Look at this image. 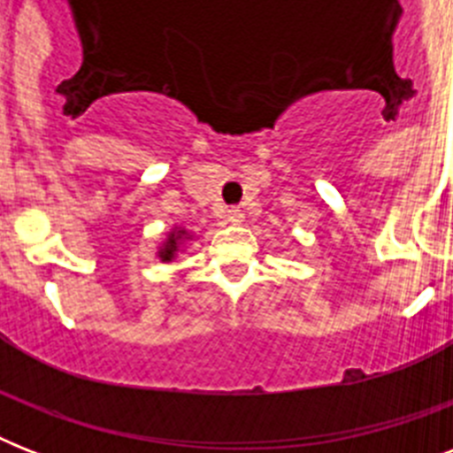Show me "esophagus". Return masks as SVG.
Listing matches in <instances>:
<instances>
[{
    "label": "esophagus",
    "instance_id": "esophagus-1",
    "mask_svg": "<svg viewBox=\"0 0 453 453\" xmlns=\"http://www.w3.org/2000/svg\"><path fill=\"white\" fill-rule=\"evenodd\" d=\"M220 219H223V223H227V226H240L244 216H242V211L237 209V206H230V209H226V211H223V216H220Z\"/></svg>",
    "mask_w": 453,
    "mask_h": 453
}]
</instances>
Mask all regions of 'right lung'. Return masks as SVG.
I'll return each mask as SVG.
<instances>
[{"label":"right lung","mask_w":453,"mask_h":453,"mask_svg":"<svg viewBox=\"0 0 453 453\" xmlns=\"http://www.w3.org/2000/svg\"><path fill=\"white\" fill-rule=\"evenodd\" d=\"M185 240H190V234L185 233V230H180V227L171 230L169 237H166V242H164L162 247H159V251H157V256H159L164 263H171L173 258H176L178 251H180V247H183Z\"/></svg>","instance_id":"right-lung-1"}]
</instances>
